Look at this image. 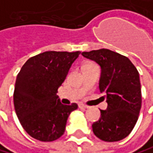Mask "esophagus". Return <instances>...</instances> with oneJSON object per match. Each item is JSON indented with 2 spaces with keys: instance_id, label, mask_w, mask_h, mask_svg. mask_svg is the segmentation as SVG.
I'll use <instances>...</instances> for the list:
<instances>
[{
  "instance_id": "34e87169",
  "label": "esophagus",
  "mask_w": 153,
  "mask_h": 153,
  "mask_svg": "<svg viewBox=\"0 0 153 153\" xmlns=\"http://www.w3.org/2000/svg\"><path fill=\"white\" fill-rule=\"evenodd\" d=\"M79 108H82V109H86V108H88V107L85 106V105H83V104H79Z\"/></svg>"
}]
</instances>
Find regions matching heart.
<instances>
[{"instance_id":"heart-1","label":"heart","mask_w":153,"mask_h":153,"mask_svg":"<svg viewBox=\"0 0 153 153\" xmlns=\"http://www.w3.org/2000/svg\"><path fill=\"white\" fill-rule=\"evenodd\" d=\"M86 65H91V63H85L83 66H86Z\"/></svg>"}]
</instances>
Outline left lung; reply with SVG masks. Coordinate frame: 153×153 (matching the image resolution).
<instances>
[{"mask_svg": "<svg viewBox=\"0 0 153 153\" xmlns=\"http://www.w3.org/2000/svg\"><path fill=\"white\" fill-rule=\"evenodd\" d=\"M101 69L100 91L108 108L100 110V118L93 123L94 134L105 142H117L134 129L142 107L139 72L126 56L108 49L82 53Z\"/></svg>", "mask_w": 153, "mask_h": 153, "instance_id": "left-lung-1", "label": "left lung"}]
</instances>
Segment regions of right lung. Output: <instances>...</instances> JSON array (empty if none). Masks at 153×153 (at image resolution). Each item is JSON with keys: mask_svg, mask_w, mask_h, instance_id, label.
Returning <instances> with one entry per match:
<instances>
[{"mask_svg": "<svg viewBox=\"0 0 153 153\" xmlns=\"http://www.w3.org/2000/svg\"><path fill=\"white\" fill-rule=\"evenodd\" d=\"M81 52L47 51L29 58L19 72L14 90V108L24 130L34 139L53 142L64 131L77 104L62 105L57 90L64 82Z\"/></svg>", "mask_w": 153, "mask_h": 153, "instance_id": "right-lung-1", "label": "right lung"}]
</instances>
